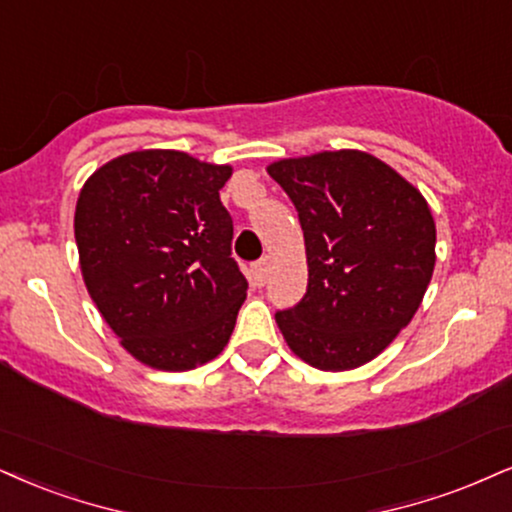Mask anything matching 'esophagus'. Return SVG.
I'll return each instance as SVG.
<instances>
[{"label":"esophagus","mask_w":512,"mask_h":512,"mask_svg":"<svg viewBox=\"0 0 512 512\" xmlns=\"http://www.w3.org/2000/svg\"><path fill=\"white\" fill-rule=\"evenodd\" d=\"M268 275H270V261H268V258H261V261H256L254 266H251V277H254V282L258 287L266 285Z\"/></svg>","instance_id":"obj_1"}]
</instances>
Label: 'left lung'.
Segmentation results:
<instances>
[{
	"label": "left lung",
	"mask_w": 512,
	"mask_h": 512,
	"mask_svg": "<svg viewBox=\"0 0 512 512\" xmlns=\"http://www.w3.org/2000/svg\"><path fill=\"white\" fill-rule=\"evenodd\" d=\"M299 213L308 258L304 299L277 311L289 349L318 370H351L394 342L434 270L430 206L365 151H323L268 166Z\"/></svg>",
	"instance_id": "obj_1"
}]
</instances>
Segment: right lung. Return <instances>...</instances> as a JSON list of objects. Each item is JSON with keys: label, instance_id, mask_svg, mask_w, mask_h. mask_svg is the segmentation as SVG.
Wrapping results in <instances>:
<instances>
[{"label": "right lung", "instance_id": "right-lung-1", "mask_svg": "<svg viewBox=\"0 0 512 512\" xmlns=\"http://www.w3.org/2000/svg\"><path fill=\"white\" fill-rule=\"evenodd\" d=\"M230 166L170 149L118 156L82 187L75 242L87 292L121 344L156 370L225 349L249 282L220 201Z\"/></svg>", "mask_w": 512, "mask_h": 512}]
</instances>
